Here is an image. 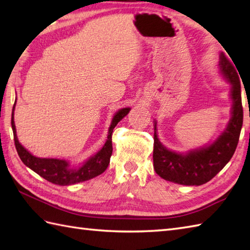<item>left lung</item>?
I'll return each instance as SVG.
<instances>
[{
    "mask_svg": "<svg viewBox=\"0 0 250 250\" xmlns=\"http://www.w3.org/2000/svg\"><path fill=\"white\" fill-rule=\"evenodd\" d=\"M221 75L231 84V118L225 131L208 145L186 153L169 150L161 144L155 121L153 167L163 179L185 186H200L215 177L234 155L243 125V106L240 76L224 52L220 54Z\"/></svg>",
    "mask_w": 250,
    "mask_h": 250,
    "instance_id": "left-lung-1",
    "label": "left lung"
}]
</instances>
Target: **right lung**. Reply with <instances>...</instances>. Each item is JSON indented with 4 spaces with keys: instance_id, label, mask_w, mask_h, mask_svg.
I'll return each instance as SVG.
<instances>
[{
    "instance_id": "right-lung-1",
    "label": "right lung",
    "mask_w": 250,
    "mask_h": 250,
    "mask_svg": "<svg viewBox=\"0 0 250 250\" xmlns=\"http://www.w3.org/2000/svg\"><path fill=\"white\" fill-rule=\"evenodd\" d=\"M16 103V102H15ZM14 109L12 114V128L14 133L15 146L17 149L18 156L26 167H30L43 178L48 182L59 185V186H70L78 183L86 182L91 178L97 177L98 175L102 174L107 168L110 156L113 153V144H111V134L115 126L118 122L129 114L130 107H125L119 109L111 119V124L108 129L107 140H106L102 149L99 150L95 155L90 157L83 166L78 167H72L66 160L54 158H39L32 155L25 148L20 144L17 134H16V126L14 121Z\"/></svg>"
}]
</instances>
